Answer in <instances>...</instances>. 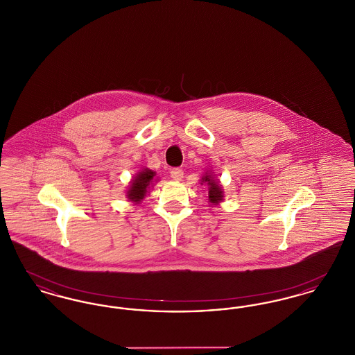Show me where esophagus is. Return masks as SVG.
<instances>
[{
	"label": "esophagus",
	"mask_w": 355,
	"mask_h": 355,
	"mask_svg": "<svg viewBox=\"0 0 355 355\" xmlns=\"http://www.w3.org/2000/svg\"><path fill=\"white\" fill-rule=\"evenodd\" d=\"M170 177H171L173 180H175V181H181V180L184 178V170L178 169V168L171 169L170 170Z\"/></svg>",
	"instance_id": "34e87169"
}]
</instances>
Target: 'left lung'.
Instances as JSON below:
<instances>
[{
    "label": "left lung",
    "mask_w": 355,
    "mask_h": 355,
    "mask_svg": "<svg viewBox=\"0 0 355 355\" xmlns=\"http://www.w3.org/2000/svg\"><path fill=\"white\" fill-rule=\"evenodd\" d=\"M214 173V171H213ZM211 173V170L205 171L201 182H205L207 185V201L209 206H217L220 202H223L225 198V193L223 189L220 184V180L216 178V175Z\"/></svg>",
    "instance_id": "1"
}]
</instances>
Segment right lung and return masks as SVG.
Masks as SVG:
<instances>
[{
    "mask_svg": "<svg viewBox=\"0 0 355 355\" xmlns=\"http://www.w3.org/2000/svg\"><path fill=\"white\" fill-rule=\"evenodd\" d=\"M158 181L159 180L158 177H155V171H153L149 168L139 170L130 181V185L128 186L126 198L135 205L141 203L149 193L150 187H153Z\"/></svg>",
    "mask_w": 355,
    "mask_h": 355,
    "instance_id": "obj_1",
    "label": "right lung"
}]
</instances>
